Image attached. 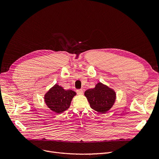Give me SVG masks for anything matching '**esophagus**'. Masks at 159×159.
<instances>
[{
  "label": "esophagus",
  "instance_id": "1",
  "mask_svg": "<svg viewBox=\"0 0 159 159\" xmlns=\"http://www.w3.org/2000/svg\"><path fill=\"white\" fill-rule=\"evenodd\" d=\"M77 93L78 95H82L83 94V90L82 89H77Z\"/></svg>",
  "mask_w": 159,
  "mask_h": 159
}]
</instances>
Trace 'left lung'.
<instances>
[{
  "mask_svg": "<svg viewBox=\"0 0 159 159\" xmlns=\"http://www.w3.org/2000/svg\"><path fill=\"white\" fill-rule=\"evenodd\" d=\"M84 95L90 107L101 113H106L109 111L116 100L115 91L101 82L97 83L94 88L87 89Z\"/></svg>",
  "mask_w": 159,
  "mask_h": 159,
  "instance_id": "left-lung-1",
  "label": "left lung"
}]
</instances>
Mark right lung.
I'll return each instance as SVG.
<instances>
[{"label": "right lung", "mask_w": 159, "mask_h": 159, "mask_svg": "<svg viewBox=\"0 0 159 159\" xmlns=\"http://www.w3.org/2000/svg\"><path fill=\"white\" fill-rule=\"evenodd\" d=\"M76 95L73 90H65L56 84L44 95V101L52 111L61 113L68 109L73 98Z\"/></svg>", "instance_id": "obj_1"}]
</instances>
